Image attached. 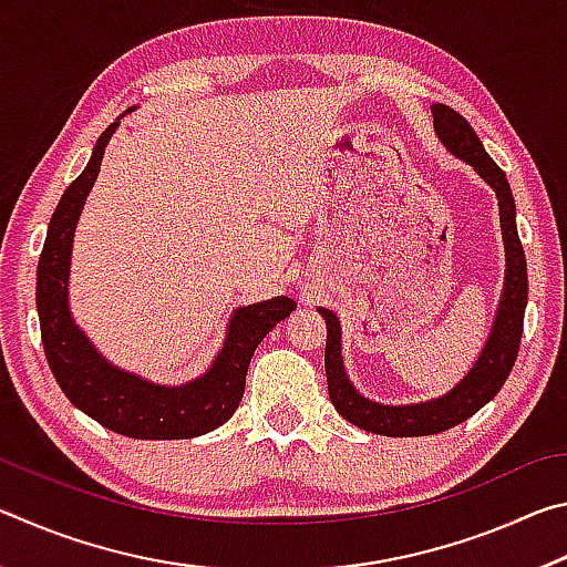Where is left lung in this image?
<instances>
[{
	"label": "left lung",
	"instance_id": "1",
	"mask_svg": "<svg viewBox=\"0 0 567 567\" xmlns=\"http://www.w3.org/2000/svg\"><path fill=\"white\" fill-rule=\"evenodd\" d=\"M433 124L437 137L443 140V145L455 157L473 165L477 175L495 189L505 243V287L493 322V332L487 338L483 352H480L477 362L473 364V370L453 390L445 392L443 398L415 402V405H382V402H372L352 388L342 364L340 320L332 310L320 307V315L328 322L324 372H328V390L334 410L360 430L388 437L437 435L460 425L467 417H473L505 385L523 338V318L527 305V265L520 237H517L515 199L511 185H507L505 172L487 155L483 142H480L475 130L470 127V122L463 114L450 110L447 104H433Z\"/></svg>",
	"mask_w": 567,
	"mask_h": 567
}]
</instances>
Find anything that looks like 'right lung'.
<instances>
[{"mask_svg":"<svg viewBox=\"0 0 567 567\" xmlns=\"http://www.w3.org/2000/svg\"><path fill=\"white\" fill-rule=\"evenodd\" d=\"M120 122L100 134L92 157L56 205L47 229L44 249L37 265V312L47 362L56 385L74 408L114 433L134 440H187L205 435L233 417L245 392V378L255 348L297 302L290 297L237 307L227 324L223 350L203 378L185 385H157L110 364L72 320L66 290L74 227L94 179L102 155Z\"/></svg>","mask_w":567,"mask_h":567,"instance_id":"add662e5","label":"right lung"}]
</instances>
